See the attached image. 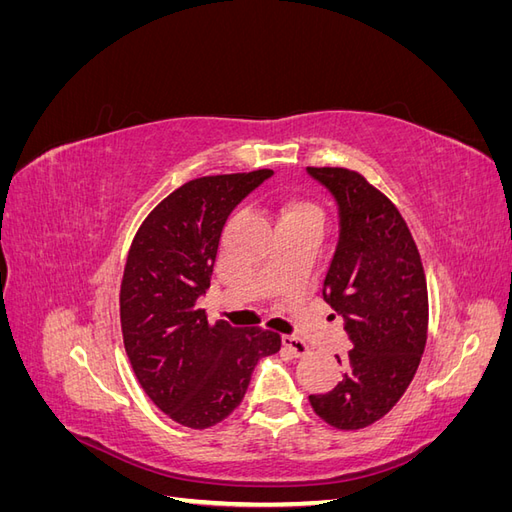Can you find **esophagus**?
Here are the masks:
<instances>
[{
    "instance_id": "esophagus-1",
    "label": "esophagus",
    "mask_w": 512,
    "mask_h": 512,
    "mask_svg": "<svg viewBox=\"0 0 512 512\" xmlns=\"http://www.w3.org/2000/svg\"><path fill=\"white\" fill-rule=\"evenodd\" d=\"M282 346L292 356H305V354H309V346L305 342H301L299 337H294V335H282Z\"/></svg>"
}]
</instances>
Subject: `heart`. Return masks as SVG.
Listing matches in <instances>:
<instances>
[{
  "instance_id": "1",
  "label": "heart",
  "mask_w": 512,
  "mask_h": 512,
  "mask_svg": "<svg viewBox=\"0 0 512 512\" xmlns=\"http://www.w3.org/2000/svg\"><path fill=\"white\" fill-rule=\"evenodd\" d=\"M284 218H301L322 224V211L318 205L312 203V200H290L282 209V220Z\"/></svg>"
}]
</instances>
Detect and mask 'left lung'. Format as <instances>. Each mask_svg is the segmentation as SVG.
Returning <instances> with one entry per match:
<instances>
[{
    "instance_id": "1",
    "label": "left lung",
    "mask_w": 512,
    "mask_h": 512,
    "mask_svg": "<svg viewBox=\"0 0 512 512\" xmlns=\"http://www.w3.org/2000/svg\"><path fill=\"white\" fill-rule=\"evenodd\" d=\"M307 173L339 211V239L322 297L344 318L352 348L342 382L309 395L314 412L337 429H363L406 393L427 342V282L421 256L397 207L348 168Z\"/></svg>"
}]
</instances>
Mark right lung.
Returning a JSON list of instances; mask_svg holds the SVG:
<instances>
[{"instance_id":"add662e5","label":"right lung","mask_w":512,"mask_h":512,"mask_svg":"<svg viewBox=\"0 0 512 512\" xmlns=\"http://www.w3.org/2000/svg\"><path fill=\"white\" fill-rule=\"evenodd\" d=\"M273 170L183 183L153 209L130 245L119 292L123 346L143 391L175 423L207 429L235 410L260 356L282 339L260 327L211 324L205 294L222 228Z\"/></svg>"}]
</instances>
